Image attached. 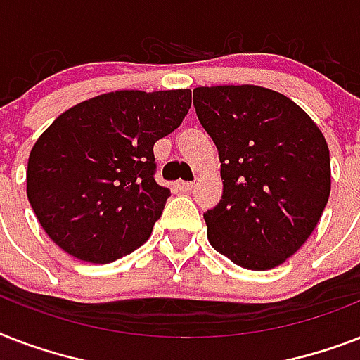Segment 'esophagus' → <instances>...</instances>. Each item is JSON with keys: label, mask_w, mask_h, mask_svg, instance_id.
<instances>
[{"label": "esophagus", "mask_w": 360, "mask_h": 360, "mask_svg": "<svg viewBox=\"0 0 360 360\" xmlns=\"http://www.w3.org/2000/svg\"><path fill=\"white\" fill-rule=\"evenodd\" d=\"M175 186H177L179 191L188 192V191H192V188H194V183H192V181H177V183H175Z\"/></svg>", "instance_id": "obj_1"}]
</instances>
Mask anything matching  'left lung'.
<instances>
[{"mask_svg": "<svg viewBox=\"0 0 360 360\" xmlns=\"http://www.w3.org/2000/svg\"><path fill=\"white\" fill-rule=\"evenodd\" d=\"M192 93L220 158L222 200L203 214L209 243L239 267H278L312 236L329 202L325 136L299 104L267 87Z\"/></svg>", "mask_w": 360, "mask_h": 360, "instance_id": "obj_1", "label": "left lung"}]
</instances>
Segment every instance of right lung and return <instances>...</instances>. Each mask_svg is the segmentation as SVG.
<instances>
[{
    "label": "right lung",
    "instance_id": "obj_1",
    "mask_svg": "<svg viewBox=\"0 0 360 360\" xmlns=\"http://www.w3.org/2000/svg\"><path fill=\"white\" fill-rule=\"evenodd\" d=\"M191 89H121L59 115L30 153L27 200L67 254L110 263L149 239L169 188L155 181V141L174 132Z\"/></svg>",
    "mask_w": 360,
    "mask_h": 360
}]
</instances>
